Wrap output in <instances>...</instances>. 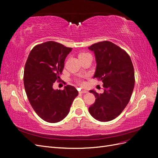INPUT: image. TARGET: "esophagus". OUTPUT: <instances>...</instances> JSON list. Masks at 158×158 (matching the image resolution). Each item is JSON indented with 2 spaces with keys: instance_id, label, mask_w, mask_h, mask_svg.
Instances as JSON below:
<instances>
[{
  "instance_id": "34e87169",
  "label": "esophagus",
  "mask_w": 158,
  "mask_h": 158,
  "mask_svg": "<svg viewBox=\"0 0 158 158\" xmlns=\"http://www.w3.org/2000/svg\"><path fill=\"white\" fill-rule=\"evenodd\" d=\"M88 91L87 90H85V89H82L81 91H80L79 93L80 94H84V93H87Z\"/></svg>"
}]
</instances>
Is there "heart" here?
Wrapping results in <instances>:
<instances>
[{
	"mask_svg": "<svg viewBox=\"0 0 158 158\" xmlns=\"http://www.w3.org/2000/svg\"><path fill=\"white\" fill-rule=\"evenodd\" d=\"M88 55H90L89 54H88V53H87V52H81V53H80L79 54V55H78V57H79V59L80 58H81V57H84V56H88ZM77 83L78 84H83V82L81 80H77Z\"/></svg>",
	"mask_w": 158,
	"mask_h": 158,
	"instance_id": "heart-1",
	"label": "heart"
}]
</instances>
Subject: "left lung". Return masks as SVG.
<instances>
[{
	"label": "left lung",
	"instance_id": "1",
	"mask_svg": "<svg viewBox=\"0 0 158 158\" xmlns=\"http://www.w3.org/2000/svg\"><path fill=\"white\" fill-rule=\"evenodd\" d=\"M94 51L96 70L94 78L102 80L104 92L95 97L89 107L91 115L98 121L107 122L117 117L128 103L135 87V71L131 57L121 47L104 41L88 47Z\"/></svg>",
	"mask_w": 158,
	"mask_h": 158
}]
</instances>
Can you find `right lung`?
Segmentation results:
<instances>
[{"mask_svg": "<svg viewBox=\"0 0 158 158\" xmlns=\"http://www.w3.org/2000/svg\"><path fill=\"white\" fill-rule=\"evenodd\" d=\"M72 49L50 41L35 46L27 57L23 73L26 95L37 115L46 122L63 120L78 95L70 85L63 90L52 88L55 81L60 80L64 60Z\"/></svg>", "mask_w": 158, "mask_h": 158, "instance_id": "1", "label": "right lung"}]
</instances>
